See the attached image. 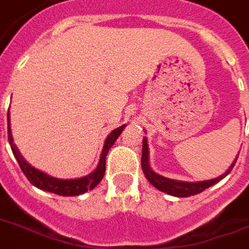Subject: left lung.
<instances>
[{
    "mask_svg": "<svg viewBox=\"0 0 249 249\" xmlns=\"http://www.w3.org/2000/svg\"><path fill=\"white\" fill-rule=\"evenodd\" d=\"M238 160L237 157L233 160V163L229 166V168L227 170V172L223 173L221 176L216 177V178L213 179H206V181H199V182H187V181H178V179H172L167 178V177L162 176L160 173L154 172L152 170V167L149 164V150H148V143L147 138H143V149H142V168H143V172L147 177V179L149 181L152 185L156 187L157 190H160L162 192H166L171 196H176V197H189V196L196 195V194H200L204 190H206L210 186L218 183L220 179L224 178L225 176H228L231 171L233 170L235 162Z\"/></svg>",
    "mask_w": 249,
    "mask_h": 249,
    "instance_id": "left-lung-1",
    "label": "left lung"
}]
</instances>
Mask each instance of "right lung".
I'll return each mask as SVG.
<instances>
[{
  "mask_svg": "<svg viewBox=\"0 0 249 249\" xmlns=\"http://www.w3.org/2000/svg\"><path fill=\"white\" fill-rule=\"evenodd\" d=\"M126 125H121L115 130H112L110 134L106 138L102 152L100 154V160L97 163V167L92 172L87 175V176L79 177V178H72V179H63L57 178V177L49 176L43 171L37 170L35 167L31 166L29 162H26L22 154L20 153V150L18 149L16 144L14 143V138H12L11 126H10V112H7V133H8V142L11 145L12 153H14L15 158L18 162L21 171L26 176V178L30 181L31 185L36 186L37 189L43 190V191L53 192L60 196H78L81 194L89 191V190L95 189L96 186L101 182L102 177L105 175V163H106V156L110 148L112 147V144L116 142L119 135L121 134V131L124 130Z\"/></svg>",
  "mask_w": 249,
  "mask_h": 249,
  "instance_id": "right-lung-1",
  "label": "right lung"
}]
</instances>
